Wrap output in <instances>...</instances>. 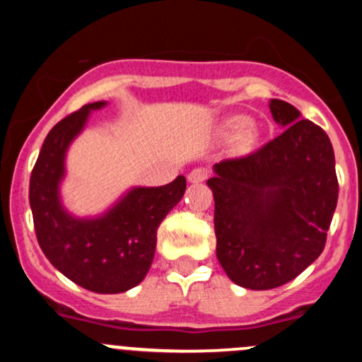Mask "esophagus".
Here are the masks:
<instances>
[{"label":"esophagus","instance_id":"esophagus-1","mask_svg":"<svg viewBox=\"0 0 362 362\" xmlns=\"http://www.w3.org/2000/svg\"><path fill=\"white\" fill-rule=\"evenodd\" d=\"M208 178V170L206 168H194V170L189 173V182H192V184H202Z\"/></svg>","mask_w":362,"mask_h":362}]
</instances>
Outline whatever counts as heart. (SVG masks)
I'll return each mask as SVG.
<instances>
[{
	"mask_svg": "<svg viewBox=\"0 0 362 362\" xmlns=\"http://www.w3.org/2000/svg\"><path fill=\"white\" fill-rule=\"evenodd\" d=\"M249 126V119H245V117H236V119H233L231 122L228 124V127L231 131H243L245 127ZM254 141V134L250 133V131H247V133H243L242 136V147H249V145Z\"/></svg>",
	"mask_w": 362,
	"mask_h": 362,
	"instance_id": "b5f03b06",
	"label": "heart"
}]
</instances>
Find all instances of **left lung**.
<instances>
[{
  "instance_id": "1",
  "label": "left lung",
  "mask_w": 362,
  "mask_h": 362,
  "mask_svg": "<svg viewBox=\"0 0 362 362\" xmlns=\"http://www.w3.org/2000/svg\"><path fill=\"white\" fill-rule=\"evenodd\" d=\"M272 115L280 136L240 158L215 164L217 259L229 279L252 291L284 286L326 247L338 202L329 136L282 100Z\"/></svg>"
}]
</instances>
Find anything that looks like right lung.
<instances>
[{
	"label": "right lung",
	"mask_w": 362,
	"mask_h": 362,
	"mask_svg": "<svg viewBox=\"0 0 362 362\" xmlns=\"http://www.w3.org/2000/svg\"><path fill=\"white\" fill-rule=\"evenodd\" d=\"M103 105H86L50 129L29 178V204L36 240L47 259L76 286L117 294L145 279L154 259L159 224L180 202L187 184L180 175L163 187L133 189L107 215L93 221L68 215L57 194L64 154L89 112Z\"/></svg>",
	"instance_id": "1"
}]
</instances>
